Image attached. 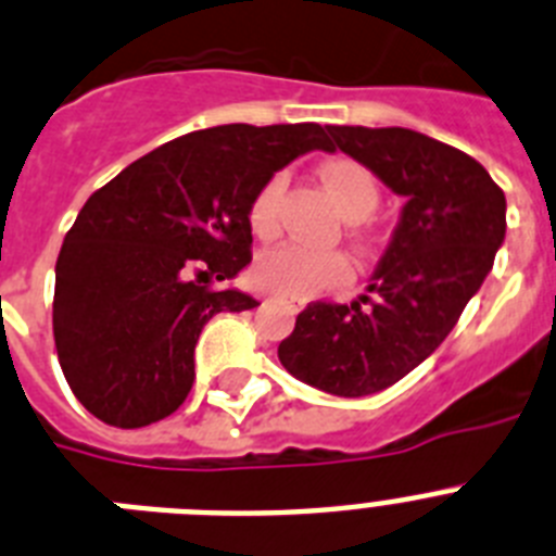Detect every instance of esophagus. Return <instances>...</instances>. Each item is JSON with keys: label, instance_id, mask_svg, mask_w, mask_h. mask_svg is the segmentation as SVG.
<instances>
[{"label": "esophagus", "instance_id": "1", "mask_svg": "<svg viewBox=\"0 0 556 556\" xmlns=\"http://www.w3.org/2000/svg\"><path fill=\"white\" fill-rule=\"evenodd\" d=\"M275 301H281V303H287L289 309L292 312H301L303 309V303L298 301V298H287V295H275Z\"/></svg>", "mask_w": 556, "mask_h": 556}]
</instances>
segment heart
<instances>
[{"mask_svg":"<svg viewBox=\"0 0 556 556\" xmlns=\"http://www.w3.org/2000/svg\"><path fill=\"white\" fill-rule=\"evenodd\" d=\"M317 177L329 191L331 202L349 222L368 219L379 205V185L365 165L354 160H329L317 168ZM283 177H273L261 185L250 205V227L255 236L269 239L278 232L281 213ZM253 281L264 289L281 292L289 298H309L320 289L345 283L351 264L345 255L312 250L303 244H283L261 253L253 264Z\"/></svg>","mask_w":556,"mask_h":556,"instance_id":"1","label":"heart"}]
</instances>
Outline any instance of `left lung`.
I'll use <instances>...</instances> for the list:
<instances>
[{"instance_id": "8db88e82", "label": "left lung", "mask_w": 556, "mask_h": 556, "mask_svg": "<svg viewBox=\"0 0 556 556\" xmlns=\"http://www.w3.org/2000/svg\"><path fill=\"white\" fill-rule=\"evenodd\" d=\"M334 142L405 197L368 295L309 303L278 359L334 396H368L425 363L490 275L506 236V197L478 160L414 129L329 126Z\"/></svg>"}]
</instances>
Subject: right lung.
<instances>
[{
  "label": "right lung",
  "instance_id": "add662e5",
  "mask_svg": "<svg viewBox=\"0 0 556 556\" xmlns=\"http://www.w3.org/2000/svg\"><path fill=\"white\" fill-rule=\"evenodd\" d=\"M329 146L317 123H227L149 151L87 199L55 261L52 334L89 414L131 430L182 405L202 326L258 306L236 287H207L253 261V197Z\"/></svg>",
  "mask_w": 556,
  "mask_h": 556
}]
</instances>
